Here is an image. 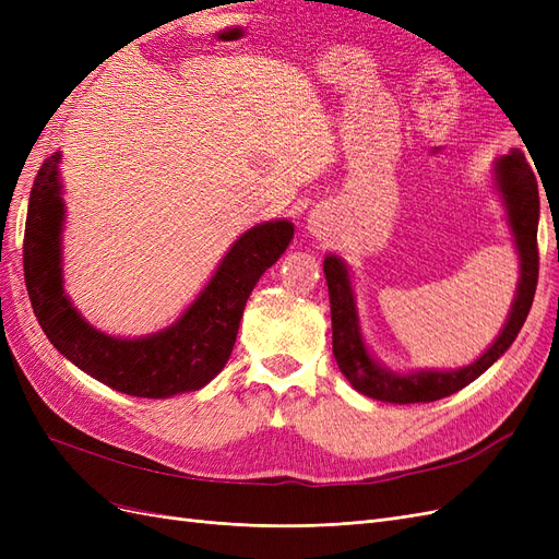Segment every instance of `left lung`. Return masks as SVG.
I'll return each instance as SVG.
<instances>
[{
    "instance_id": "1",
    "label": "left lung",
    "mask_w": 559,
    "mask_h": 559,
    "mask_svg": "<svg viewBox=\"0 0 559 559\" xmlns=\"http://www.w3.org/2000/svg\"><path fill=\"white\" fill-rule=\"evenodd\" d=\"M497 183L503 193L506 207H509V222L520 253L518 298L495 345L478 361H473L466 368L448 370V373L421 370V373L411 376H396L392 370L380 368L370 359V354L361 341L357 306H354L347 267L335 257H329L324 261V275L331 298L333 354L337 368L343 370V376L357 392L389 403H431L460 392V389L480 378L513 345L524 319L530 314L538 282V183L527 156L518 148H513L509 156H503L497 163Z\"/></svg>"
}]
</instances>
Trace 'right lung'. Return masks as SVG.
Instances as JSON below:
<instances>
[{"label": "right lung", "mask_w": 559, "mask_h": 559, "mask_svg": "<svg viewBox=\"0 0 559 559\" xmlns=\"http://www.w3.org/2000/svg\"><path fill=\"white\" fill-rule=\"evenodd\" d=\"M60 154L50 156L29 193L23 265L32 308L50 343L81 370L130 396L165 399L205 386L230 357L247 298L289 247L294 226L270 222L247 230L218 265L207 289L175 326L140 341L95 331L62 294Z\"/></svg>", "instance_id": "obj_1"}]
</instances>
